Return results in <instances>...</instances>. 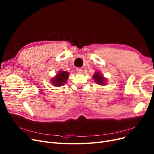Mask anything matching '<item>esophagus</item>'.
<instances>
[{"label": "esophagus", "instance_id": "1", "mask_svg": "<svg viewBox=\"0 0 154 154\" xmlns=\"http://www.w3.org/2000/svg\"><path fill=\"white\" fill-rule=\"evenodd\" d=\"M76 71H77L78 74H81V73L82 72V69H80V68H77Z\"/></svg>", "mask_w": 154, "mask_h": 154}]
</instances>
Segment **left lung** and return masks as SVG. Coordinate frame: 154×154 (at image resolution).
Segmentation results:
<instances>
[{
	"label": "left lung",
	"mask_w": 154,
	"mask_h": 154,
	"mask_svg": "<svg viewBox=\"0 0 154 154\" xmlns=\"http://www.w3.org/2000/svg\"><path fill=\"white\" fill-rule=\"evenodd\" d=\"M93 78L95 80V82L100 85H103L106 83V79L105 77H103V75H101L99 72H96L93 75Z\"/></svg>",
	"instance_id": "left-lung-1"
}]
</instances>
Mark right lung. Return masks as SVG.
Segmentation results:
<instances>
[{"label":"right lung","instance_id":"right-lung-1","mask_svg":"<svg viewBox=\"0 0 154 154\" xmlns=\"http://www.w3.org/2000/svg\"><path fill=\"white\" fill-rule=\"evenodd\" d=\"M69 75V72L63 70H60L57 73V74L54 77L51 79V84H52V85H54L55 87L62 86L67 82Z\"/></svg>","mask_w":154,"mask_h":154}]
</instances>
